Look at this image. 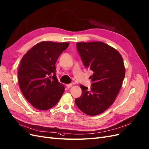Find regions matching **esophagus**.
Returning <instances> with one entry per match:
<instances>
[{
    "instance_id": "obj_1",
    "label": "esophagus",
    "mask_w": 149,
    "mask_h": 149,
    "mask_svg": "<svg viewBox=\"0 0 149 149\" xmlns=\"http://www.w3.org/2000/svg\"><path fill=\"white\" fill-rule=\"evenodd\" d=\"M72 85H73V84H67L66 85V87H68V88H70V87H72Z\"/></svg>"
}]
</instances>
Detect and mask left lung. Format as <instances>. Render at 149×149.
I'll return each instance as SVG.
<instances>
[{
  "label": "left lung",
  "instance_id": "obj_1",
  "mask_svg": "<svg viewBox=\"0 0 149 149\" xmlns=\"http://www.w3.org/2000/svg\"><path fill=\"white\" fill-rule=\"evenodd\" d=\"M77 49L85 68L93 72L92 87L82 85L81 95L75 100L79 109L90 116L103 113L114 102L125 77L123 59L119 52L103 42H79Z\"/></svg>",
  "mask_w": 149,
  "mask_h": 149
}]
</instances>
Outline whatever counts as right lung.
I'll return each mask as SVG.
<instances>
[{"label": "right lung", "mask_w": 149, "mask_h": 149, "mask_svg": "<svg viewBox=\"0 0 149 149\" xmlns=\"http://www.w3.org/2000/svg\"><path fill=\"white\" fill-rule=\"evenodd\" d=\"M69 42L42 41L22 57L18 70V84L23 95L32 106L47 110L58 103L64 86L56 77L55 64Z\"/></svg>", "instance_id": "right-lung-1"}]
</instances>
